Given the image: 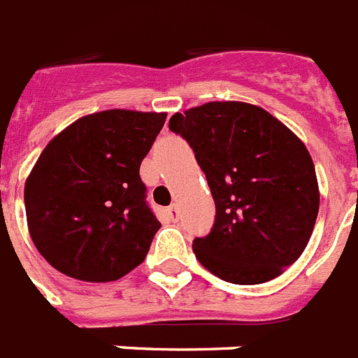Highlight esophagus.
<instances>
[{
    "label": "esophagus",
    "instance_id": "1",
    "mask_svg": "<svg viewBox=\"0 0 358 358\" xmlns=\"http://www.w3.org/2000/svg\"><path fill=\"white\" fill-rule=\"evenodd\" d=\"M166 213H168V218H170L171 222H177V220H179V208H177V205H171V207L166 208Z\"/></svg>",
    "mask_w": 358,
    "mask_h": 358
}]
</instances>
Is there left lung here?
I'll use <instances>...</instances> for the list:
<instances>
[{"label": "left lung", "mask_w": 358, "mask_h": 358, "mask_svg": "<svg viewBox=\"0 0 358 358\" xmlns=\"http://www.w3.org/2000/svg\"><path fill=\"white\" fill-rule=\"evenodd\" d=\"M207 177L216 216L194 238L197 260L220 279L260 285L281 275L307 248L320 208L307 148L264 108L213 101L170 118Z\"/></svg>", "instance_id": "obj_1"}]
</instances>
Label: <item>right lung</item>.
I'll return each instance as SVG.
<instances>
[{
    "mask_svg": "<svg viewBox=\"0 0 358 358\" xmlns=\"http://www.w3.org/2000/svg\"><path fill=\"white\" fill-rule=\"evenodd\" d=\"M166 114L103 110L77 120L45 145L25 182L36 250L64 275L116 281L142 264L161 222L140 164Z\"/></svg>",
    "mask_w": 358,
    "mask_h": 358,
    "instance_id": "1",
    "label": "right lung"
}]
</instances>
